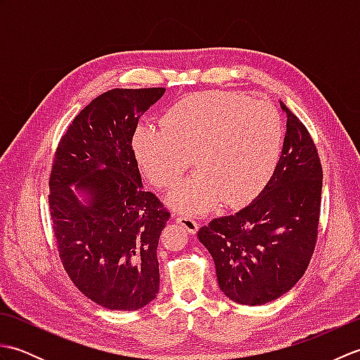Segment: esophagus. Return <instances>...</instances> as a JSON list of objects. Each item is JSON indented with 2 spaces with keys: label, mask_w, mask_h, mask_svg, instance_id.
<instances>
[{
  "label": "esophagus",
  "mask_w": 360,
  "mask_h": 360,
  "mask_svg": "<svg viewBox=\"0 0 360 360\" xmlns=\"http://www.w3.org/2000/svg\"><path fill=\"white\" fill-rule=\"evenodd\" d=\"M178 223L186 229V231L188 232V233H196L198 232V227H200V224H198V221L196 219H193L192 217H188V215H181V217H178Z\"/></svg>",
  "instance_id": "1"
}]
</instances>
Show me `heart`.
<instances>
[{
    "label": "heart",
    "instance_id": "heart-1",
    "mask_svg": "<svg viewBox=\"0 0 360 360\" xmlns=\"http://www.w3.org/2000/svg\"><path fill=\"white\" fill-rule=\"evenodd\" d=\"M283 139V120L272 103L204 91L168 106L160 128H137L133 148L143 173L160 188L176 184L193 156L200 172L172 190L168 204L196 215L223 200L240 207L262 193L278 167Z\"/></svg>",
    "mask_w": 360,
    "mask_h": 360
}]
</instances>
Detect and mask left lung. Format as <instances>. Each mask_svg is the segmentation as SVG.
I'll use <instances>...</instances> for the list:
<instances>
[{
	"instance_id": "obj_1",
	"label": "left lung",
	"mask_w": 360,
	"mask_h": 360,
	"mask_svg": "<svg viewBox=\"0 0 360 360\" xmlns=\"http://www.w3.org/2000/svg\"><path fill=\"white\" fill-rule=\"evenodd\" d=\"M281 108L286 136L269 184L248 207L198 232L215 262L219 289L249 307L275 300L303 277L319 235L322 164L308 128Z\"/></svg>"
}]
</instances>
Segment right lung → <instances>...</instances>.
Masks as SVG:
<instances>
[{
  "instance_id": "add662e5",
  "label": "right lung",
  "mask_w": 360,
  "mask_h": 360,
  "mask_svg": "<svg viewBox=\"0 0 360 360\" xmlns=\"http://www.w3.org/2000/svg\"><path fill=\"white\" fill-rule=\"evenodd\" d=\"M164 93L116 88L97 96L52 159L49 212L60 259L80 292L106 309H141L159 292L158 244L170 212L142 188L133 136ZM71 185L89 195L86 205Z\"/></svg>"
}]
</instances>
